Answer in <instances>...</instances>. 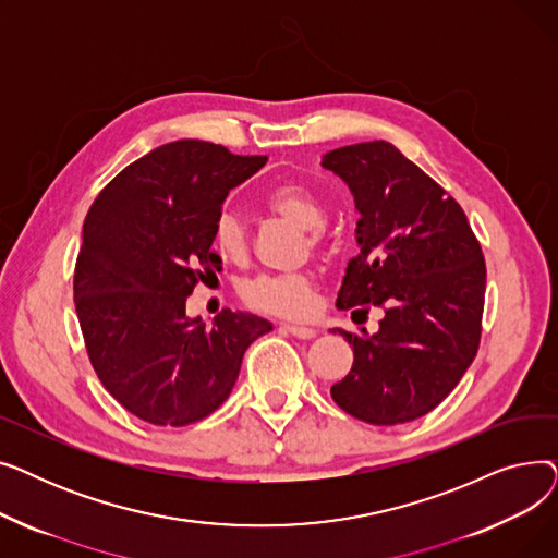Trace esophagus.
I'll return each mask as SVG.
<instances>
[{
	"label": "esophagus",
	"instance_id": "1",
	"mask_svg": "<svg viewBox=\"0 0 558 558\" xmlns=\"http://www.w3.org/2000/svg\"><path fill=\"white\" fill-rule=\"evenodd\" d=\"M282 330L289 332L291 337H296V339H314L316 337V330L314 328H305V326H284Z\"/></svg>",
	"mask_w": 558,
	"mask_h": 558
}]
</instances>
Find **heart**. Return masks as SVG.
Here are the masks:
<instances>
[{
    "label": "heart",
    "mask_w": 558,
    "mask_h": 558,
    "mask_svg": "<svg viewBox=\"0 0 558 558\" xmlns=\"http://www.w3.org/2000/svg\"><path fill=\"white\" fill-rule=\"evenodd\" d=\"M262 208L271 217L291 223L303 230V248L312 253L326 251V203L314 190L301 183L274 185L262 196ZM215 251L228 262H244L248 257L251 244L248 232L240 217L223 213L213 226ZM240 299L246 307L282 318H303L314 310L316 280L310 271L289 274H262L246 280L240 287Z\"/></svg>",
    "instance_id": "1"
}]
</instances>
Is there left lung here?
I'll return each mask as SVG.
<instances>
[{
  "label": "left lung",
  "instance_id": "1",
  "mask_svg": "<svg viewBox=\"0 0 558 558\" xmlns=\"http://www.w3.org/2000/svg\"><path fill=\"white\" fill-rule=\"evenodd\" d=\"M355 196L360 255L337 307L385 318L373 337L339 330L353 368L330 393L371 425L425 416L473 364L482 339L486 262L461 205L385 140L324 156ZM366 332V330H364Z\"/></svg>",
  "mask_w": 558,
  "mask_h": 558
}]
</instances>
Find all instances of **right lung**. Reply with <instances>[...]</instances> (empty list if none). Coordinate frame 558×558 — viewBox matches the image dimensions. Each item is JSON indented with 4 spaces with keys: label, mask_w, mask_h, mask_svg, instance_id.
Instances as JSON below:
<instances>
[{
    "label": "right lung",
    "mask_w": 558,
    "mask_h": 558,
    "mask_svg": "<svg viewBox=\"0 0 558 558\" xmlns=\"http://www.w3.org/2000/svg\"><path fill=\"white\" fill-rule=\"evenodd\" d=\"M264 162L203 140L169 142L117 173L87 210L76 316L101 385L140 421L183 427L210 416L246 348L271 330L230 310L213 328L185 316L194 287L221 271L213 226L228 192Z\"/></svg>",
    "instance_id": "right-lung-1"
}]
</instances>
